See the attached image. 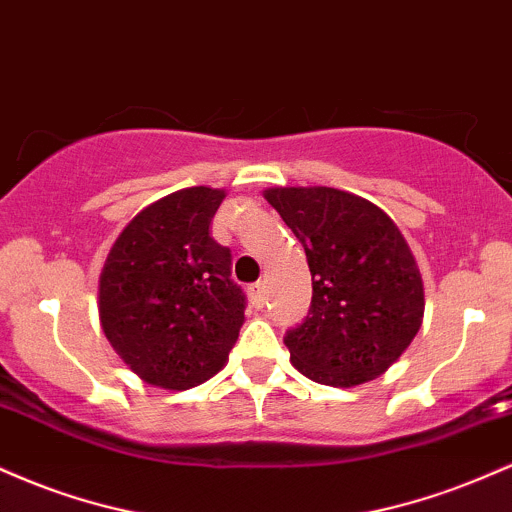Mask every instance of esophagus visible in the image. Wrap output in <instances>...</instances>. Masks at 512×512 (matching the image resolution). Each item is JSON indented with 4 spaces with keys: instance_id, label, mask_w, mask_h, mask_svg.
<instances>
[{
    "instance_id": "esophagus-1",
    "label": "esophagus",
    "mask_w": 512,
    "mask_h": 512,
    "mask_svg": "<svg viewBox=\"0 0 512 512\" xmlns=\"http://www.w3.org/2000/svg\"><path fill=\"white\" fill-rule=\"evenodd\" d=\"M248 296L255 308H264V303H267V286L262 281H255V284L248 286Z\"/></svg>"
}]
</instances>
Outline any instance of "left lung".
Segmentation results:
<instances>
[{"instance_id": "8db88e82", "label": "left lung", "mask_w": 512, "mask_h": 512, "mask_svg": "<svg viewBox=\"0 0 512 512\" xmlns=\"http://www.w3.org/2000/svg\"><path fill=\"white\" fill-rule=\"evenodd\" d=\"M303 243L313 301L286 332L305 378L332 387L385 373L411 344L424 317V284L395 221L368 199L334 187L264 192Z\"/></svg>"}]
</instances>
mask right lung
I'll list each match as a JSON object with an SVG mask.
<instances>
[{
  "label": "right lung",
  "instance_id": "1",
  "mask_svg": "<svg viewBox=\"0 0 512 512\" xmlns=\"http://www.w3.org/2000/svg\"><path fill=\"white\" fill-rule=\"evenodd\" d=\"M223 190L187 187L134 216L101 272L108 342L139 378L166 390L202 385L228 361L245 322L231 250L209 226Z\"/></svg>",
  "mask_w": 512,
  "mask_h": 512
}]
</instances>
